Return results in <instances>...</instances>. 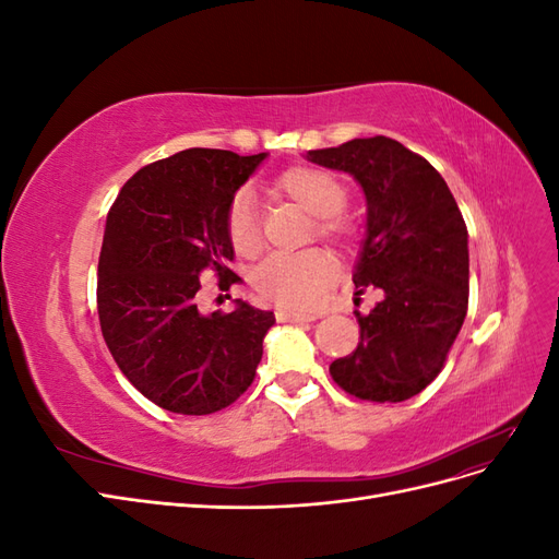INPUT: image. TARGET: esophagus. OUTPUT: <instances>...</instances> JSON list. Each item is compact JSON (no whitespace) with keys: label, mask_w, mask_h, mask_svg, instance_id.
Here are the masks:
<instances>
[{"label":"esophagus","mask_w":559,"mask_h":559,"mask_svg":"<svg viewBox=\"0 0 559 559\" xmlns=\"http://www.w3.org/2000/svg\"><path fill=\"white\" fill-rule=\"evenodd\" d=\"M317 319L314 314H298V312H277V321H289V324H302V321Z\"/></svg>","instance_id":"1"}]
</instances>
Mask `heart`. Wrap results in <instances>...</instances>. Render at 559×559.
Returning a JSON list of instances; mask_svg holds the SVG:
<instances>
[{
	"instance_id": "b5f03b06",
	"label": "heart",
	"mask_w": 559,
	"mask_h": 559,
	"mask_svg": "<svg viewBox=\"0 0 559 559\" xmlns=\"http://www.w3.org/2000/svg\"><path fill=\"white\" fill-rule=\"evenodd\" d=\"M277 189L292 198L300 210L314 216L317 238L347 247L354 238V226L343 216L347 191L343 181L321 167H294L277 181ZM228 238L242 257H253L263 245L261 226L249 191H240L228 207ZM335 280V263L326 251L308 249L300 253H275L265 259L253 286L261 298L294 312H312L326 300Z\"/></svg>"
}]
</instances>
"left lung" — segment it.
I'll use <instances>...</instances> for the list:
<instances>
[{"label": "left lung", "mask_w": 559, "mask_h": 559, "mask_svg": "<svg viewBox=\"0 0 559 559\" xmlns=\"http://www.w3.org/2000/svg\"><path fill=\"white\" fill-rule=\"evenodd\" d=\"M306 158L347 173L366 198V235L352 282L382 300L357 312L361 341L331 364L347 394L399 403L441 373L468 308V233L445 179L401 142L352 140Z\"/></svg>", "instance_id": "obj_1"}]
</instances>
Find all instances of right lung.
Masks as SVG:
<instances>
[{"instance_id": "obj_1", "label": "right lung", "mask_w": 559, "mask_h": 559, "mask_svg": "<svg viewBox=\"0 0 559 559\" xmlns=\"http://www.w3.org/2000/svg\"><path fill=\"white\" fill-rule=\"evenodd\" d=\"M267 154L186 148L132 175L107 214L97 265V314L114 361L140 394L179 415L226 408L257 376L275 314L235 300L200 312L202 270L218 289L228 267V207Z\"/></svg>"}]
</instances>
